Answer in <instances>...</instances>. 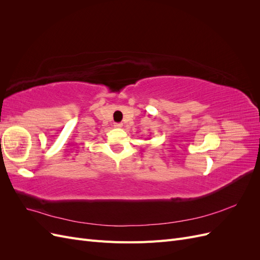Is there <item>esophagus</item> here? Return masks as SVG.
Returning a JSON list of instances; mask_svg holds the SVG:
<instances>
[{"label":"esophagus","instance_id":"obj_1","mask_svg":"<svg viewBox=\"0 0 260 260\" xmlns=\"http://www.w3.org/2000/svg\"><path fill=\"white\" fill-rule=\"evenodd\" d=\"M114 127H115V128H121V127H122V123H120V122H116V123L114 124Z\"/></svg>","mask_w":260,"mask_h":260}]
</instances>
